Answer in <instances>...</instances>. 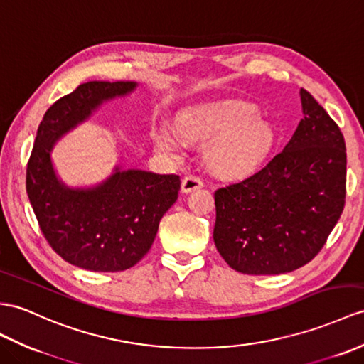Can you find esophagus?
I'll use <instances>...</instances> for the list:
<instances>
[{"label":"esophagus","mask_w":364,"mask_h":364,"mask_svg":"<svg viewBox=\"0 0 364 364\" xmlns=\"http://www.w3.org/2000/svg\"><path fill=\"white\" fill-rule=\"evenodd\" d=\"M202 187H203V182L200 177L194 176V174H188L183 177V181H182V191L183 193H191V191L199 190Z\"/></svg>","instance_id":"34e87169"}]
</instances>
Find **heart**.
<instances>
[{
  "label": "heart",
  "instance_id": "heart-1",
  "mask_svg": "<svg viewBox=\"0 0 364 364\" xmlns=\"http://www.w3.org/2000/svg\"><path fill=\"white\" fill-rule=\"evenodd\" d=\"M176 129L179 135L168 127L156 129V145L166 153H177L182 148L179 136L208 141L205 157L210 168L227 177H244L259 170L277 140L272 125L256 114L255 106L237 100L183 109L176 119Z\"/></svg>",
  "mask_w": 364,
  "mask_h": 364
}]
</instances>
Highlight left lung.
<instances>
[{
	"instance_id": "8db88e82",
	"label": "left lung",
	"mask_w": 364,
	"mask_h": 364,
	"mask_svg": "<svg viewBox=\"0 0 364 364\" xmlns=\"http://www.w3.org/2000/svg\"><path fill=\"white\" fill-rule=\"evenodd\" d=\"M303 119L262 170L215 193L213 239L245 274L294 272L312 261L344 208L346 145L338 125L306 90Z\"/></svg>"
}]
</instances>
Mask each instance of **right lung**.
<instances>
[{"instance_id":"1","label":"right lung","mask_w":364,"mask_h":364,"mask_svg":"<svg viewBox=\"0 0 364 364\" xmlns=\"http://www.w3.org/2000/svg\"><path fill=\"white\" fill-rule=\"evenodd\" d=\"M136 82H87L44 114L26 173V190L52 249L91 272H122L151 249L162 216L177 200L181 179L115 166L102 183L73 188L60 179L52 149L105 102L136 91Z\"/></svg>"}]
</instances>
